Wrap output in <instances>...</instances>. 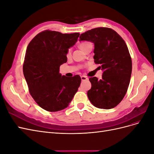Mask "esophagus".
<instances>
[{"label":"esophagus","mask_w":154,"mask_h":154,"mask_svg":"<svg viewBox=\"0 0 154 154\" xmlns=\"http://www.w3.org/2000/svg\"><path fill=\"white\" fill-rule=\"evenodd\" d=\"M81 79H82V81H85V80H88V78L86 77L85 76H81Z\"/></svg>","instance_id":"esophagus-1"}]
</instances>
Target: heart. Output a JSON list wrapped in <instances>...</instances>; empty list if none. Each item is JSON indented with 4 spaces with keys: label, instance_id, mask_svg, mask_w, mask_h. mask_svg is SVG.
<instances>
[{
    "label": "heart",
    "instance_id": "b5f03b06",
    "mask_svg": "<svg viewBox=\"0 0 154 154\" xmlns=\"http://www.w3.org/2000/svg\"><path fill=\"white\" fill-rule=\"evenodd\" d=\"M89 44H91V43L88 42H81L80 44H79V47H80V48L82 51H83V49H84ZM71 50L69 49L68 51H67V53L66 56H67V58H69V57H71Z\"/></svg>",
    "mask_w": 154,
    "mask_h": 154
}]
</instances>
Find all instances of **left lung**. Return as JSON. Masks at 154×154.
I'll list each match as a JSON object with an SVG mask.
<instances>
[{"mask_svg": "<svg viewBox=\"0 0 154 154\" xmlns=\"http://www.w3.org/2000/svg\"><path fill=\"white\" fill-rule=\"evenodd\" d=\"M80 41L94 45V62L103 71L102 78L91 77V88L87 96L99 109H110L117 106L127 91L132 74V59L127 45L114 30L97 27L81 34Z\"/></svg>", "mask_w": 154, "mask_h": 154, "instance_id": "8db88e82", "label": "left lung"}]
</instances>
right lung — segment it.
I'll use <instances>...</instances> for the list:
<instances>
[{
    "label": "right lung",
    "mask_w": 154,
    "mask_h": 154,
    "mask_svg": "<svg viewBox=\"0 0 154 154\" xmlns=\"http://www.w3.org/2000/svg\"><path fill=\"white\" fill-rule=\"evenodd\" d=\"M79 36L78 32L46 30L36 35L27 46L23 73L32 98L45 110L66 109L80 85L79 75L67 78L60 73V66L67 61L69 49Z\"/></svg>",
    "instance_id": "1"
}]
</instances>
